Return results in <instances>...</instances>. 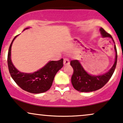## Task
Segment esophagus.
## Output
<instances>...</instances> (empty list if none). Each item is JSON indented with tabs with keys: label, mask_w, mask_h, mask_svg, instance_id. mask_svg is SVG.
Here are the masks:
<instances>
[{
	"label": "esophagus",
	"mask_w": 123,
	"mask_h": 123,
	"mask_svg": "<svg viewBox=\"0 0 123 123\" xmlns=\"http://www.w3.org/2000/svg\"><path fill=\"white\" fill-rule=\"evenodd\" d=\"M63 64L64 65H68L70 64V61L69 60L68 58H65L63 60Z\"/></svg>",
	"instance_id": "esophagus-1"
}]
</instances>
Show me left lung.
Listing matches in <instances>:
<instances>
[{
  "label": "left lung",
  "instance_id": "8db88e82",
  "mask_svg": "<svg viewBox=\"0 0 123 123\" xmlns=\"http://www.w3.org/2000/svg\"><path fill=\"white\" fill-rule=\"evenodd\" d=\"M102 37H111L114 44L115 42L110 34L101 28L99 29ZM116 56L114 64L106 73L100 75H92L89 74L84 70L78 60L70 61V65L73 69V73L71 78L72 84L75 90L80 92H92L101 88L108 83L113 74L116 69L117 60V53L116 45L114 46Z\"/></svg>",
  "mask_w": 123,
  "mask_h": 123
}]
</instances>
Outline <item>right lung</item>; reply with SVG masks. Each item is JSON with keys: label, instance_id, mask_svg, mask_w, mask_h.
I'll return each mask as SVG.
<instances>
[{"label": "right lung", "instance_id": "1", "mask_svg": "<svg viewBox=\"0 0 123 123\" xmlns=\"http://www.w3.org/2000/svg\"><path fill=\"white\" fill-rule=\"evenodd\" d=\"M29 28H25L24 31ZM18 36L14 38L8 49L7 63L10 74L17 84L22 90L33 94L46 92L51 87L56 73L63 67V59L57 61H49L43 68L33 73L21 72L14 66L11 59L12 43Z\"/></svg>", "mask_w": 123, "mask_h": 123}]
</instances>
